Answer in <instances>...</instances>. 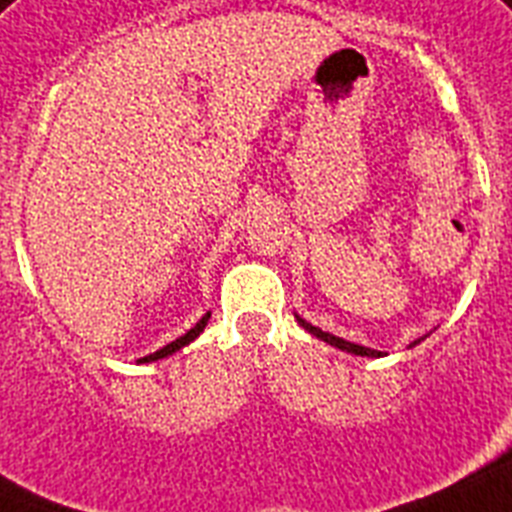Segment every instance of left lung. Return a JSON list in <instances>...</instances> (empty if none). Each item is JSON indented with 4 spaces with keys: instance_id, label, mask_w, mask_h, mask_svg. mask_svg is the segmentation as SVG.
I'll use <instances>...</instances> for the list:
<instances>
[{
    "instance_id": "1",
    "label": "left lung",
    "mask_w": 512,
    "mask_h": 512,
    "mask_svg": "<svg viewBox=\"0 0 512 512\" xmlns=\"http://www.w3.org/2000/svg\"><path fill=\"white\" fill-rule=\"evenodd\" d=\"M299 326L305 328V331H310L313 336H318V339H323V342H328L331 347H339V350L344 352H352V355H363V357H381V352L376 350H368V347H360V344H352V342H344V339H339V336L334 334H326V331H321V328L310 326L307 321H302V318H297Z\"/></svg>"
}]
</instances>
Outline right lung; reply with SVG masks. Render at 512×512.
Returning <instances> with one entry per match:
<instances>
[{
    "instance_id": "1",
    "label": "right lung",
    "mask_w": 512,
    "mask_h": 512,
    "mask_svg": "<svg viewBox=\"0 0 512 512\" xmlns=\"http://www.w3.org/2000/svg\"><path fill=\"white\" fill-rule=\"evenodd\" d=\"M207 321H210V313H207L205 318H202V321L197 323V326L191 328V331H186L184 336H178L176 342L165 344L162 350L152 352V355H147V357H141V363H152V360H160V357H168V355H173V352H176V350H181V347H186V344H189V342H194V339H197V336L202 334V331H205Z\"/></svg>"
}]
</instances>
